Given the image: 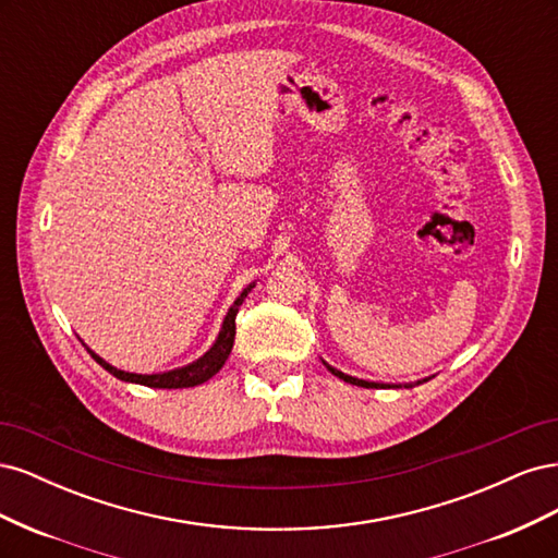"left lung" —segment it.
<instances>
[{"instance_id": "obj_1", "label": "left lung", "mask_w": 558, "mask_h": 558, "mask_svg": "<svg viewBox=\"0 0 558 558\" xmlns=\"http://www.w3.org/2000/svg\"><path fill=\"white\" fill-rule=\"evenodd\" d=\"M326 363V361H324ZM326 367L330 369V373L335 375V377H340V379H344L347 384H356V386H363V388H377V386H384L386 388V384H377V381H365V379H356V377H351V375H344V373H340V369H335L332 365H328L326 363ZM388 388H391V386H388ZM410 388V386H408Z\"/></svg>"}]
</instances>
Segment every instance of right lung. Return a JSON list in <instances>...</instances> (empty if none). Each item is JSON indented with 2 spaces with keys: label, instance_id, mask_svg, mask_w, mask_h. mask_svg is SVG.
Segmentation results:
<instances>
[{
  "label": "right lung",
  "instance_id": "obj_1",
  "mask_svg": "<svg viewBox=\"0 0 558 558\" xmlns=\"http://www.w3.org/2000/svg\"><path fill=\"white\" fill-rule=\"evenodd\" d=\"M253 286L242 291V295L234 300V305L228 310V316L223 320V328L218 332L214 347L205 353V356L197 359L195 363L185 365V367H177L170 369V373H160V375H137V373H125V369H118L113 365H109L105 359H99L95 351L88 349L90 356L102 365L109 375H113L116 379L121 381H132V384H142V386H150V388H189V386H197L205 384L207 379H211L218 369H221L230 356L232 344H234V316L240 312V305L244 302V298L251 293Z\"/></svg>",
  "mask_w": 558,
  "mask_h": 558
}]
</instances>
